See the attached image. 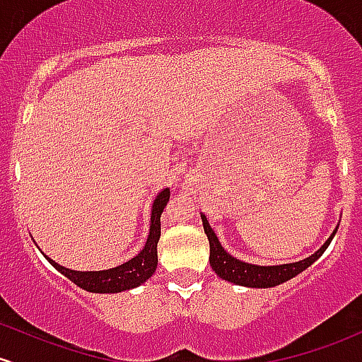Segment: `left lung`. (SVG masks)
<instances>
[{
    "instance_id": "obj_1",
    "label": "left lung",
    "mask_w": 362,
    "mask_h": 362,
    "mask_svg": "<svg viewBox=\"0 0 362 362\" xmlns=\"http://www.w3.org/2000/svg\"><path fill=\"white\" fill-rule=\"evenodd\" d=\"M201 218L202 225H204V233L208 235L209 240V264H211L214 273L226 281H232V284L244 285V287L252 288L275 287V285L284 284V281L291 280V278L303 273L308 266H311L317 257L325 252V249L328 247L333 235L337 233L335 230V232L329 235V239L321 245V249H317L313 256L305 257L303 261L278 266H256L244 263V261H239L235 259V257L230 256V254L221 247L220 242H218V237L214 235V232L211 230V226H209L204 214H201Z\"/></svg>"
}]
</instances>
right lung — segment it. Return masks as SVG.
<instances>
[{"mask_svg": "<svg viewBox=\"0 0 362 362\" xmlns=\"http://www.w3.org/2000/svg\"><path fill=\"white\" fill-rule=\"evenodd\" d=\"M170 199V190L165 189L160 192L153 204V213H151V228L149 237L146 242L144 249L132 257L130 261L123 263L117 268L105 269V272H74V269L63 268L54 263L53 259L46 257L62 275L74 281L77 287L84 288L87 292L94 293H110L122 292L129 288L137 287L144 284L148 278L153 276L158 266V240L161 235V213L165 209L166 202Z\"/></svg>", "mask_w": 362, "mask_h": 362, "instance_id": "obj_1", "label": "right lung"}]
</instances>
